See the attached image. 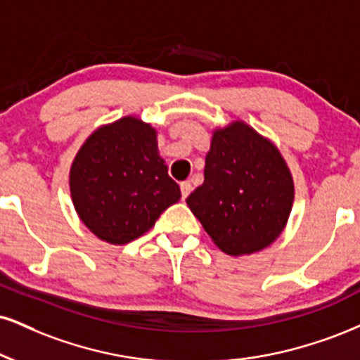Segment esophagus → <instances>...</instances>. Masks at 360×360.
Segmentation results:
<instances>
[{"label":"esophagus","instance_id":"1","mask_svg":"<svg viewBox=\"0 0 360 360\" xmlns=\"http://www.w3.org/2000/svg\"><path fill=\"white\" fill-rule=\"evenodd\" d=\"M191 191H193L191 183H181V196H183V199L188 198Z\"/></svg>","mask_w":360,"mask_h":360}]
</instances>
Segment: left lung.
I'll return each mask as SVG.
<instances>
[{"label":"left lung","mask_w":360,"mask_h":360,"mask_svg":"<svg viewBox=\"0 0 360 360\" xmlns=\"http://www.w3.org/2000/svg\"><path fill=\"white\" fill-rule=\"evenodd\" d=\"M186 202L224 253L250 255L278 238L292 211L293 181L278 149L235 122L214 132L205 183Z\"/></svg>","instance_id":"1"}]
</instances>
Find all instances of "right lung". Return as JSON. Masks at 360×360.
Instances as JSON below:
<instances>
[{
  "label": "right lung",
  "mask_w": 360,
  "mask_h": 360,
  "mask_svg": "<svg viewBox=\"0 0 360 360\" xmlns=\"http://www.w3.org/2000/svg\"><path fill=\"white\" fill-rule=\"evenodd\" d=\"M70 193L85 226L114 245L144 235L181 198L158 155L155 131L134 117L86 139L72 164Z\"/></svg>",
  "instance_id": "right-lung-1"
}]
</instances>
